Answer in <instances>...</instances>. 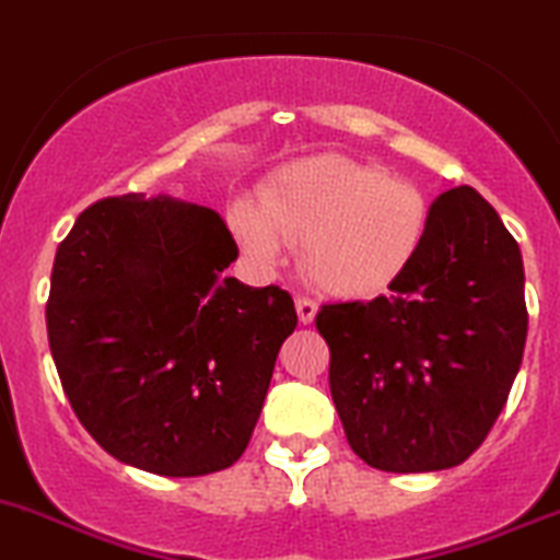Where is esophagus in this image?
Wrapping results in <instances>:
<instances>
[{"label": "esophagus", "mask_w": 560, "mask_h": 560, "mask_svg": "<svg viewBox=\"0 0 560 560\" xmlns=\"http://www.w3.org/2000/svg\"><path fill=\"white\" fill-rule=\"evenodd\" d=\"M295 308H298V319H301L303 325H312L314 317H317V303L308 301V298H298Z\"/></svg>", "instance_id": "obj_1"}]
</instances>
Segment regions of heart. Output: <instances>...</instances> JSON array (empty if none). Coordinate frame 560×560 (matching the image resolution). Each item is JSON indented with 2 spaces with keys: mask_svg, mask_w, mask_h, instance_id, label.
<instances>
[{
  "mask_svg": "<svg viewBox=\"0 0 560 560\" xmlns=\"http://www.w3.org/2000/svg\"><path fill=\"white\" fill-rule=\"evenodd\" d=\"M259 208L262 213L241 202L232 210L248 257L273 265L279 241L303 246L306 279L336 298L374 295L394 284L430 230V202L416 183L334 153L284 166Z\"/></svg>",
  "mask_w": 560,
  "mask_h": 560,
  "instance_id": "heart-1",
  "label": "heart"
}]
</instances>
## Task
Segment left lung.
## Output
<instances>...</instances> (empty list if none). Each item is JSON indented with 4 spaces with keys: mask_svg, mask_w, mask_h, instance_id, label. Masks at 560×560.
Segmentation results:
<instances>
[{
    "mask_svg": "<svg viewBox=\"0 0 560 560\" xmlns=\"http://www.w3.org/2000/svg\"><path fill=\"white\" fill-rule=\"evenodd\" d=\"M388 290L317 314L347 443L388 474L454 468L485 443L523 363V254L459 186L435 199L424 246Z\"/></svg>",
    "mask_w": 560,
    "mask_h": 560,
    "instance_id": "obj_1",
    "label": "left lung"
}]
</instances>
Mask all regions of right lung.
<instances>
[{"label": "right lung", "instance_id": "obj_1", "mask_svg": "<svg viewBox=\"0 0 560 560\" xmlns=\"http://www.w3.org/2000/svg\"><path fill=\"white\" fill-rule=\"evenodd\" d=\"M237 246L202 205L101 199L59 243L46 328L70 407L103 452L159 476H205L246 452L290 292L224 270Z\"/></svg>", "mask_w": 560, "mask_h": 560}]
</instances>
